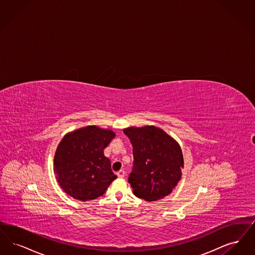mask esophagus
Here are the masks:
<instances>
[{
    "label": "esophagus",
    "instance_id": "obj_1",
    "mask_svg": "<svg viewBox=\"0 0 255 255\" xmlns=\"http://www.w3.org/2000/svg\"><path fill=\"white\" fill-rule=\"evenodd\" d=\"M117 176L119 178L125 177V175H126V172H125V170L124 169H121V170H119L117 173Z\"/></svg>",
    "mask_w": 255,
    "mask_h": 255
}]
</instances>
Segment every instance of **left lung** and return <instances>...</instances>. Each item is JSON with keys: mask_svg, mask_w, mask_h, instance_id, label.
I'll use <instances>...</instances> for the list:
<instances>
[{"mask_svg": "<svg viewBox=\"0 0 255 255\" xmlns=\"http://www.w3.org/2000/svg\"><path fill=\"white\" fill-rule=\"evenodd\" d=\"M133 146L128 177L135 196L147 202L163 199L177 186L184 167L180 145L153 126L125 128Z\"/></svg>", "mask_w": 255, "mask_h": 255, "instance_id": "8db88e82", "label": "left lung"}]
</instances>
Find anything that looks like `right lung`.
Wrapping results in <instances>:
<instances>
[{
	"label": "right lung",
	"instance_id": "obj_1",
	"mask_svg": "<svg viewBox=\"0 0 255 255\" xmlns=\"http://www.w3.org/2000/svg\"><path fill=\"white\" fill-rule=\"evenodd\" d=\"M115 133L89 126L67 134L58 145L54 171L61 188L81 201L102 196L117 176L104 149Z\"/></svg>",
	"mask_w": 255,
	"mask_h": 255
}]
</instances>
